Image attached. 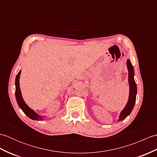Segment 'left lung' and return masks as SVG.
I'll return each instance as SVG.
<instances>
[{"label":"left lung","mask_w":157,"mask_h":157,"mask_svg":"<svg viewBox=\"0 0 157 157\" xmlns=\"http://www.w3.org/2000/svg\"><path fill=\"white\" fill-rule=\"evenodd\" d=\"M127 67H128V82L129 85V94L128 101L125 106V108L122 110L119 117L117 121H122L124 120L127 117H128L131 112L132 111L134 107L136 94H137V86L134 80V69L129 59L127 60Z\"/></svg>","instance_id":"left-lung-1"}]
</instances>
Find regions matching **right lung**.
Wrapping results in <instances>:
<instances>
[{"instance_id": "add662e5", "label": "right lung", "mask_w": 157, "mask_h": 157, "mask_svg": "<svg viewBox=\"0 0 157 157\" xmlns=\"http://www.w3.org/2000/svg\"><path fill=\"white\" fill-rule=\"evenodd\" d=\"M21 70H20L19 72L17 73V75L16 76L15 78V97L17 102V104L19 106L23 112L25 113V114L27 115L29 118H30L32 120H37V121H42L43 120L42 117L44 116H41L38 115L34 110L29 108V106L27 105V104L23 101L21 90L19 88V78L20 75H21Z\"/></svg>"}]
</instances>
